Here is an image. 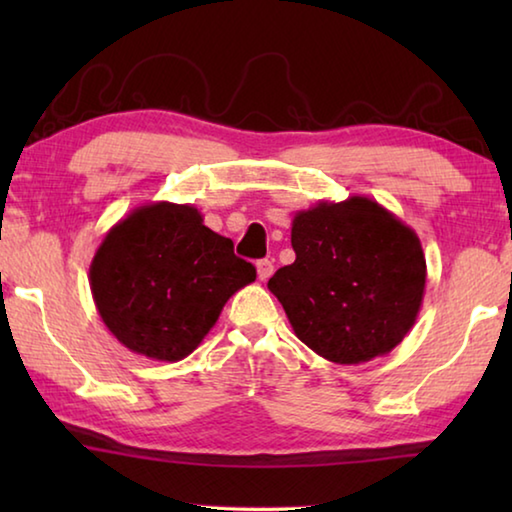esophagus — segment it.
I'll use <instances>...</instances> for the list:
<instances>
[{"label":"esophagus","instance_id":"1","mask_svg":"<svg viewBox=\"0 0 512 512\" xmlns=\"http://www.w3.org/2000/svg\"><path fill=\"white\" fill-rule=\"evenodd\" d=\"M255 266H257V277L262 282H266L268 277L273 275V262H271V259H259Z\"/></svg>","mask_w":512,"mask_h":512}]
</instances>
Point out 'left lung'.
Instances as JSON below:
<instances>
[{"mask_svg": "<svg viewBox=\"0 0 512 512\" xmlns=\"http://www.w3.org/2000/svg\"><path fill=\"white\" fill-rule=\"evenodd\" d=\"M296 262L268 289L298 339L341 366L384 357L415 325L427 262L415 230L368 196L320 201L291 223Z\"/></svg>", "mask_w": 512, "mask_h": 512, "instance_id": "obj_1", "label": "left lung"}]
</instances>
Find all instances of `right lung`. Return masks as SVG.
<instances>
[{
	"label": "right lung",
	"instance_id": "add662e5",
	"mask_svg": "<svg viewBox=\"0 0 512 512\" xmlns=\"http://www.w3.org/2000/svg\"><path fill=\"white\" fill-rule=\"evenodd\" d=\"M255 266L194 205L146 203L112 225L92 257L90 289L103 323L135 354H192Z\"/></svg>",
	"mask_w": 512,
	"mask_h": 512
}]
</instances>
